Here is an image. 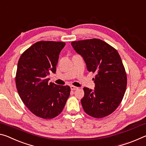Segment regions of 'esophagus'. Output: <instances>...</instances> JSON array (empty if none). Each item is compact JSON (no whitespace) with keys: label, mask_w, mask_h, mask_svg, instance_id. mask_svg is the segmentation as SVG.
I'll return each mask as SVG.
<instances>
[{"label":"esophagus","mask_w":146,"mask_h":146,"mask_svg":"<svg viewBox=\"0 0 146 146\" xmlns=\"http://www.w3.org/2000/svg\"><path fill=\"white\" fill-rule=\"evenodd\" d=\"M71 90H77V89L78 88H77V87H76V86H71Z\"/></svg>","instance_id":"obj_1"}]
</instances>
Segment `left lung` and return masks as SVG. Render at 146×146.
<instances>
[{
	"label": "left lung",
	"instance_id": "8db88e82",
	"mask_svg": "<svg viewBox=\"0 0 146 146\" xmlns=\"http://www.w3.org/2000/svg\"><path fill=\"white\" fill-rule=\"evenodd\" d=\"M82 56L89 71L96 74L95 90L84 88L81 104L91 117L100 118L110 115L122 102L127 86V75L117 49L100 39L71 42Z\"/></svg>",
	"mask_w": 146,
	"mask_h": 146
}]
</instances>
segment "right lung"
Wrapping results in <instances>:
<instances>
[{
    "instance_id": "right-lung-1",
    "label": "right lung",
    "mask_w": 146,
    "mask_h": 146,
    "mask_svg": "<svg viewBox=\"0 0 146 146\" xmlns=\"http://www.w3.org/2000/svg\"><path fill=\"white\" fill-rule=\"evenodd\" d=\"M65 42L39 41L20 57L15 76L22 101L35 115L51 119L62 111L70 95V87L48 83L47 76L56 72L59 54Z\"/></svg>"
}]
</instances>
